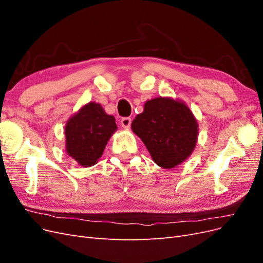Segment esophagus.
I'll return each instance as SVG.
<instances>
[{
	"label": "esophagus",
	"instance_id": "34e87169",
	"mask_svg": "<svg viewBox=\"0 0 263 263\" xmlns=\"http://www.w3.org/2000/svg\"><path fill=\"white\" fill-rule=\"evenodd\" d=\"M121 124H122V126L124 127V128H129L130 124H132V118L130 117H124V118H122Z\"/></svg>",
	"mask_w": 263,
	"mask_h": 263
}]
</instances>
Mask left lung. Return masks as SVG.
<instances>
[{
    "label": "left lung",
    "mask_w": 263,
    "mask_h": 263,
    "mask_svg": "<svg viewBox=\"0 0 263 263\" xmlns=\"http://www.w3.org/2000/svg\"><path fill=\"white\" fill-rule=\"evenodd\" d=\"M155 163L172 169L192 155L198 125L191 109L179 100L156 98L145 103L144 112L132 123Z\"/></svg>",
    "instance_id": "1"
}]
</instances>
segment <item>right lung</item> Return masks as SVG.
<instances>
[{"label":"right lung","mask_w":263,"mask_h":263,"mask_svg":"<svg viewBox=\"0 0 263 263\" xmlns=\"http://www.w3.org/2000/svg\"><path fill=\"white\" fill-rule=\"evenodd\" d=\"M116 129L114 116L107 115L99 103H87L66 124L67 154L82 166L94 165Z\"/></svg>","instance_id":"right-lung-1"}]
</instances>
